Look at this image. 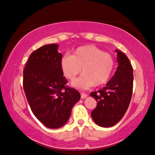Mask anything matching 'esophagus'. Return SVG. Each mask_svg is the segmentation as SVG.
I'll list each match as a JSON object with an SVG mask.
<instances>
[{"instance_id":"1","label":"esophagus","mask_w":155,"mask_h":155,"mask_svg":"<svg viewBox=\"0 0 155 155\" xmlns=\"http://www.w3.org/2000/svg\"><path fill=\"white\" fill-rule=\"evenodd\" d=\"M81 98L84 99V98H85L87 96V94H85V93H81Z\"/></svg>"}]
</instances>
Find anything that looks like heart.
<instances>
[{"label": "heart", "instance_id": "heart-1", "mask_svg": "<svg viewBox=\"0 0 155 155\" xmlns=\"http://www.w3.org/2000/svg\"><path fill=\"white\" fill-rule=\"evenodd\" d=\"M64 75L73 81L81 72L83 74L72 83L74 87L87 90L94 85L101 86L109 81L115 66L114 57L94 45L80 46L72 56L64 55L60 61Z\"/></svg>", "mask_w": 155, "mask_h": 155}]
</instances>
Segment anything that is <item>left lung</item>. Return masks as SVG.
<instances>
[{
  "instance_id": "1",
  "label": "left lung",
  "mask_w": 155,
  "mask_h": 155,
  "mask_svg": "<svg viewBox=\"0 0 155 155\" xmlns=\"http://www.w3.org/2000/svg\"><path fill=\"white\" fill-rule=\"evenodd\" d=\"M117 61L118 66L115 74L105 87L90 95L97 101L91 117L102 127H111L124 116L129 106L133 87V70L129 59L118 50Z\"/></svg>"
}]
</instances>
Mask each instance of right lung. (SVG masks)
<instances>
[{
	"mask_svg": "<svg viewBox=\"0 0 155 155\" xmlns=\"http://www.w3.org/2000/svg\"><path fill=\"white\" fill-rule=\"evenodd\" d=\"M58 46L48 44L33 51L23 71V87L31 111L50 128L64 126L81 98L77 90L65 85Z\"/></svg>",
	"mask_w": 155,
	"mask_h": 155,
	"instance_id": "add662e5",
	"label": "right lung"
}]
</instances>
